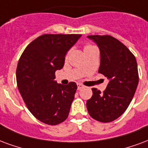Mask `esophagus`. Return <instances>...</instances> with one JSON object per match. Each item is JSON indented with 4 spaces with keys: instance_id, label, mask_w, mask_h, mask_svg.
<instances>
[{
    "instance_id": "34e87169",
    "label": "esophagus",
    "mask_w": 148,
    "mask_h": 148,
    "mask_svg": "<svg viewBox=\"0 0 148 148\" xmlns=\"http://www.w3.org/2000/svg\"><path fill=\"white\" fill-rule=\"evenodd\" d=\"M77 86H78V90H80V89H82V88H84V86L83 84H78Z\"/></svg>"
}]
</instances>
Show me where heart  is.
Segmentation results:
<instances>
[{
	"label": "heart",
	"instance_id": "b5f03b06",
	"mask_svg": "<svg viewBox=\"0 0 148 148\" xmlns=\"http://www.w3.org/2000/svg\"><path fill=\"white\" fill-rule=\"evenodd\" d=\"M92 47H95V46H92V45H90V44H87V45H86V46H84V50L87 49H90V48H92ZM69 53H67V55L69 54Z\"/></svg>",
	"mask_w": 148,
	"mask_h": 148
}]
</instances>
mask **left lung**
<instances>
[{
	"mask_svg": "<svg viewBox=\"0 0 148 148\" xmlns=\"http://www.w3.org/2000/svg\"><path fill=\"white\" fill-rule=\"evenodd\" d=\"M99 46V73L110 79L103 93L92 88L93 95L87 101L90 116L100 122H111L127 110L139 82L135 56L119 40L110 35H88Z\"/></svg>",
	"mask_w": 148,
	"mask_h": 148,
	"instance_id": "left-lung-1",
	"label": "left lung"
}]
</instances>
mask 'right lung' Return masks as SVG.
I'll return each mask as SVG.
<instances>
[{"label":"right lung","instance_id":"obj_1","mask_svg":"<svg viewBox=\"0 0 148 148\" xmlns=\"http://www.w3.org/2000/svg\"><path fill=\"white\" fill-rule=\"evenodd\" d=\"M81 34H45L32 41L19 58L16 82L27 107L38 120L49 125L65 121L69 114L77 85L55 81L68 50Z\"/></svg>","mask_w":148,"mask_h":148}]
</instances>
